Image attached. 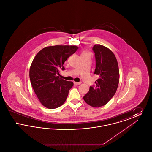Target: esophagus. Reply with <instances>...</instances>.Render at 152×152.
<instances>
[{
  "label": "esophagus",
  "instance_id": "1",
  "mask_svg": "<svg viewBox=\"0 0 152 152\" xmlns=\"http://www.w3.org/2000/svg\"><path fill=\"white\" fill-rule=\"evenodd\" d=\"M73 83H74V84H75L76 86H79V85H80L81 84V82H75V81H74Z\"/></svg>",
  "mask_w": 152,
  "mask_h": 152
}]
</instances>
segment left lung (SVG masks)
Masks as SVG:
<instances>
[{
  "label": "left lung",
  "instance_id": "left-lung-1",
  "mask_svg": "<svg viewBox=\"0 0 152 152\" xmlns=\"http://www.w3.org/2000/svg\"><path fill=\"white\" fill-rule=\"evenodd\" d=\"M96 69L94 74L99 76L95 87H90L83 99L91 107L99 108L105 105L116 94L118 86L120 73L115 54L107 47L95 44Z\"/></svg>",
  "mask_w": 152,
  "mask_h": 152
}]
</instances>
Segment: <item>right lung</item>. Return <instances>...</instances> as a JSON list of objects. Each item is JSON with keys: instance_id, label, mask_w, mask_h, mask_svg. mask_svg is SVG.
Segmentation results:
<instances>
[{"instance_id": "obj_1", "label": "right lung", "mask_w": 152, "mask_h": 152, "mask_svg": "<svg viewBox=\"0 0 152 152\" xmlns=\"http://www.w3.org/2000/svg\"><path fill=\"white\" fill-rule=\"evenodd\" d=\"M76 45H53L36 54L29 69V79L39 100L48 109L57 108L65 102L72 81L59 77L66 59L77 50Z\"/></svg>"}]
</instances>
